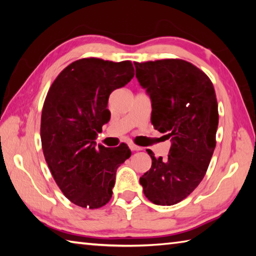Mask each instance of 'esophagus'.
<instances>
[{
    "mask_svg": "<svg viewBox=\"0 0 256 256\" xmlns=\"http://www.w3.org/2000/svg\"><path fill=\"white\" fill-rule=\"evenodd\" d=\"M130 149H131L132 151H140L142 148L141 146H136V144H130Z\"/></svg>",
    "mask_w": 256,
    "mask_h": 256,
    "instance_id": "obj_1",
    "label": "esophagus"
}]
</instances>
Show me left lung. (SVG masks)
Segmentation results:
<instances>
[{
  "mask_svg": "<svg viewBox=\"0 0 256 256\" xmlns=\"http://www.w3.org/2000/svg\"><path fill=\"white\" fill-rule=\"evenodd\" d=\"M134 66L152 102L151 123L172 141L166 159L146 150L152 164L140 184L154 204H176L201 183L214 154L219 120L214 84L184 60L134 62Z\"/></svg>",
  "mask_w": 256,
  "mask_h": 256,
  "instance_id": "1",
  "label": "left lung"
}]
</instances>
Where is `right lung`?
I'll use <instances>...</instances> for the list:
<instances>
[{
  "label": "right lung",
  "mask_w": 256,
  "mask_h": 256,
  "mask_svg": "<svg viewBox=\"0 0 256 256\" xmlns=\"http://www.w3.org/2000/svg\"><path fill=\"white\" fill-rule=\"evenodd\" d=\"M133 76L131 60L81 58L68 64L47 92L40 122L42 152L60 190L81 208L98 209L110 202L116 170L131 157L125 144L96 148L94 140L110 118V94Z\"/></svg>",
  "instance_id": "right-lung-1"
}]
</instances>
